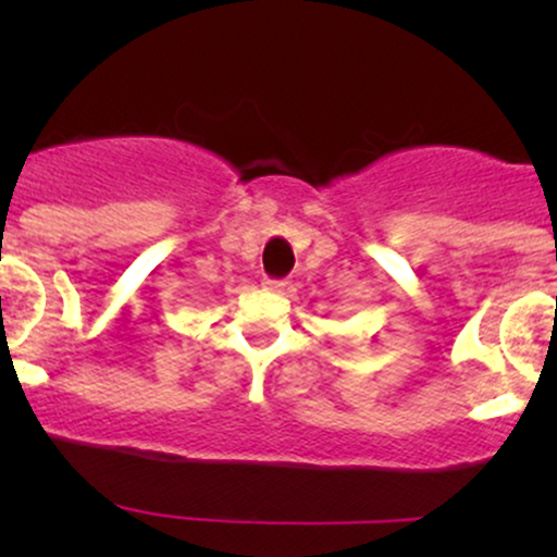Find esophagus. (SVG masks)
I'll return each instance as SVG.
<instances>
[{
    "instance_id": "34e87169",
    "label": "esophagus",
    "mask_w": 557,
    "mask_h": 557,
    "mask_svg": "<svg viewBox=\"0 0 557 557\" xmlns=\"http://www.w3.org/2000/svg\"><path fill=\"white\" fill-rule=\"evenodd\" d=\"M264 290H270V293L290 290V280H264Z\"/></svg>"
}]
</instances>
